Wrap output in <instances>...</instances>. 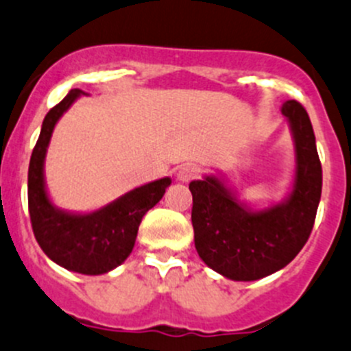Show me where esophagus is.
Segmentation results:
<instances>
[{"label":"esophagus","instance_id":"esophagus-1","mask_svg":"<svg viewBox=\"0 0 351 351\" xmlns=\"http://www.w3.org/2000/svg\"><path fill=\"white\" fill-rule=\"evenodd\" d=\"M197 175H199V169L193 168V166H180L176 169V180L182 183H189L190 180L197 178Z\"/></svg>","mask_w":351,"mask_h":351}]
</instances>
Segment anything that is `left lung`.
I'll return each instance as SVG.
<instances>
[{"label": "left lung", "mask_w": 351, "mask_h": 351, "mask_svg": "<svg viewBox=\"0 0 351 351\" xmlns=\"http://www.w3.org/2000/svg\"><path fill=\"white\" fill-rule=\"evenodd\" d=\"M295 147L288 195L266 207L238 197L224 176L190 182L193 241L204 264L233 281H257L288 266L311 237L322 190V168L311 118L297 101L281 106Z\"/></svg>", "instance_id": "1"}]
</instances>
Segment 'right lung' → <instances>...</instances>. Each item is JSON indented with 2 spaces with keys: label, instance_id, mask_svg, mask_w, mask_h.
Segmentation results:
<instances>
[{
  "label": "right lung",
  "instance_id": "1",
  "mask_svg": "<svg viewBox=\"0 0 351 351\" xmlns=\"http://www.w3.org/2000/svg\"><path fill=\"white\" fill-rule=\"evenodd\" d=\"M80 96L85 93L71 89L44 118L29 165V213L37 243L51 261L73 273L99 276L127 261L142 217L162 199L171 178L165 176L137 186L90 213L54 206L44 175L47 147L60 118Z\"/></svg>",
  "mask_w": 351,
  "mask_h": 351
}]
</instances>
